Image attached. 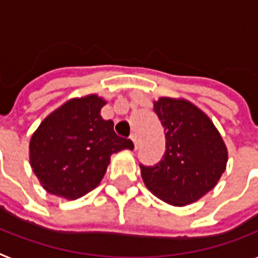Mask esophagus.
<instances>
[{"instance_id": "obj_1", "label": "esophagus", "mask_w": 258, "mask_h": 258, "mask_svg": "<svg viewBox=\"0 0 258 258\" xmlns=\"http://www.w3.org/2000/svg\"><path fill=\"white\" fill-rule=\"evenodd\" d=\"M130 139L133 140V143H134V146H135V148H138V146H139V139H138V135H136V134H131Z\"/></svg>"}]
</instances>
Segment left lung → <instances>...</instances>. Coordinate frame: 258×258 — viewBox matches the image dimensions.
<instances>
[{
    "label": "left lung",
    "instance_id": "1",
    "mask_svg": "<svg viewBox=\"0 0 258 258\" xmlns=\"http://www.w3.org/2000/svg\"><path fill=\"white\" fill-rule=\"evenodd\" d=\"M154 111L165 131V151L158 164H139L143 181L163 202L190 204L217 184L227 147L208 116L189 102L160 98Z\"/></svg>",
    "mask_w": 258,
    "mask_h": 258
}]
</instances>
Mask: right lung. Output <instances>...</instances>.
<instances>
[{
  "mask_svg": "<svg viewBox=\"0 0 258 258\" xmlns=\"http://www.w3.org/2000/svg\"><path fill=\"white\" fill-rule=\"evenodd\" d=\"M96 95L73 99L41 123L30 140L31 168L49 194L78 199L100 183L110 156L134 144L100 116Z\"/></svg>",
  "mask_w": 258,
  "mask_h": 258,
  "instance_id": "obj_1",
  "label": "right lung"
}]
</instances>
